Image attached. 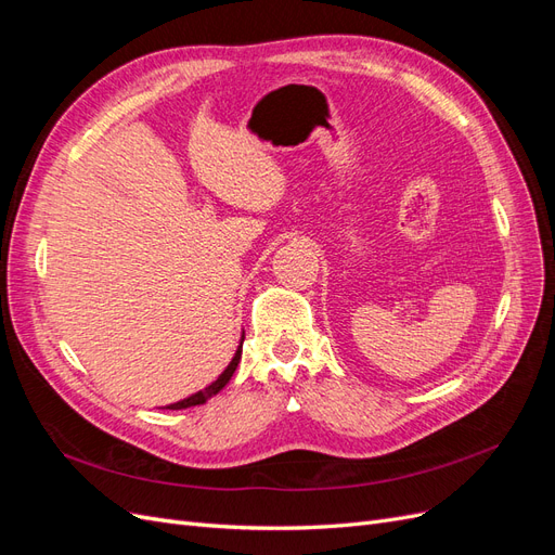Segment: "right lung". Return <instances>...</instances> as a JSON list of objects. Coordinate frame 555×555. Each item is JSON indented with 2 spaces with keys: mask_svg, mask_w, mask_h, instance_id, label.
<instances>
[{
  "mask_svg": "<svg viewBox=\"0 0 555 555\" xmlns=\"http://www.w3.org/2000/svg\"><path fill=\"white\" fill-rule=\"evenodd\" d=\"M245 340V338H243ZM243 340H241V347L236 349V357L231 359V363L227 365V371L217 377L210 386H206L204 391H198V393H194V396H190V398H184V400H178V402H173V405H169V410H184V408H194V405H204V402L208 400V398H212L215 393H220L224 386L229 384V379H231V375L236 373V367H238V361H241V354H243Z\"/></svg>",
  "mask_w": 555,
  "mask_h": 555,
  "instance_id": "1",
  "label": "right lung"
}]
</instances>
